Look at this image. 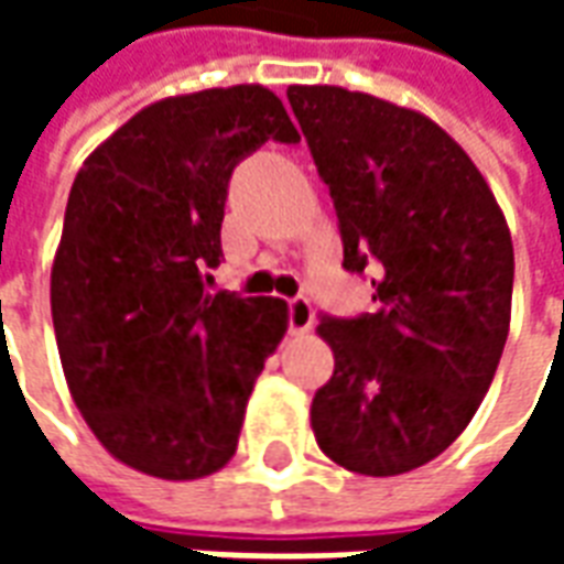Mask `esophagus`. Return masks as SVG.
<instances>
[{"instance_id": "34e87169", "label": "esophagus", "mask_w": 564, "mask_h": 564, "mask_svg": "<svg viewBox=\"0 0 564 564\" xmlns=\"http://www.w3.org/2000/svg\"><path fill=\"white\" fill-rule=\"evenodd\" d=\"M311 326H314V307H311L305 295H295L293 302H290V332L302 335Z\"/></svg>"}]
</instances>
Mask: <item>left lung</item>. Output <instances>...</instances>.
I'll use <instances>...</instances> for the list:
<instances>
[{"mask_svg":"<svg viewBox=\"0 0 564 564\" xmlns=\"http://www.w3.org/2000/svg\"><path fill=\"white\" fill-rule=\"evenodd\" d=\"M341 223L344 269L378 265V314L323 317L332 380L311 429L335 465L395 477L441 456L496 378L513 245L471 156L435 120L329 84L286 90Z\"/></svg>","mask_w":564,"mask_h":564,"instance_id":"8db88e82","label":"left lung"}]
</instances>
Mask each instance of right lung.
<instances>
[{"label": "right lung", "mask_w": 564, "mask_h": 564, "mask_svg": "<svg viewBox=\"0 0 564 564\" xmlns=\"http://www.w3.org/2000/svg\"><path fill=\"white\" fill-rule=\"evenodd\" d=\"M299 129L262 84L169 96L93 150L51 269L68 392L117 462L198 480L235 456L286 302L205 293L238 160Z\"/></svg>", "instance_id": "add662e5"}]
</instances>
